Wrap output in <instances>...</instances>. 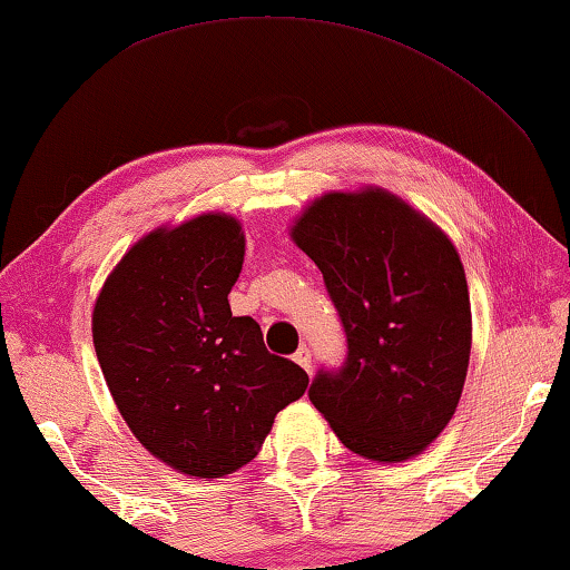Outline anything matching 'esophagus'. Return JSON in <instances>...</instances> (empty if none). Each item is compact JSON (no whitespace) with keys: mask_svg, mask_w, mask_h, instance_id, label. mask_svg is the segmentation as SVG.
<instances>
[{"mask_svg":"<svg viewBox=\"0 0 570 570\" xmlns=\"http://www.w3.org/2000/svg\"><path fill=\"white\" fill-rule=\"evenodd\" d=\"M294 362L299 364V366L304 368V372L309 374V372H312V354H309V348H307V346H299V348H296Z\"/></svg>","mask_w":570,"mask_h":570,"instance_id":"obj_1","label":"esophagus"}]
</instances>
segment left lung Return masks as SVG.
<instances>
[{
	"instance_id": "1",
	"label": "left lung",
	"mask_w": 570,
	"mask_h": 570,
	"mask_svg": "<svg viewBox=\"0 0 570 570\" xmlns=\"http://www.w3.org/2000/svg\"><path fill=\"white\" fill-rule=\"evenodd\" d=\"M346 333V362L320 368L309 400L351 452L421 454L452 421L470 364L472 315L456 247L382 188L325 194L294 222Z\"/></svg>"
}]
</instances>
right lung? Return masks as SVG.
<instances>
[{"instance_id":"obj_1","label":"right lung","mask_w":570,"mask_h":570,"mask_svg":"<svg viewBox=\"0 0 570 570\" xmlns=\"http://www.w3.org/2000/svg\"><path fill=\"white\" fill-rule=\"evenodd\" d=\"M245 258L235 216L202 214L141 237L100 288L95 354L141 446L190 478L253 460L309 376L268 354L253 317H232Z\"/></svg>"}]
</instances>
